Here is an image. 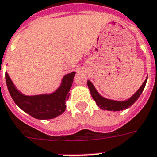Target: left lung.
<instances>
[{
    "mask_svg": "<svg viewBox=\"0 0 157 157\" xmlns=\"http://www.w3.org/2000/svg\"><path fill=\"white\" fill-rule=\"evenodd\" d=\"M147 79H146V81L144 82V83L142 84V86H140V89L136 92V93L133 95V96L130 98L129 100H127L126 101H111V100L105 99L104 97H102L101 96H100L99 93L96 91V88L94 87V86L92 85V83L88 81L87 85L88 87L90 89V94H91V96L94 99V101H96V103L97 104V105L99 106L101 109L102 110H107V111H122V110H125V109H127L132 105H133L135 102L136 101V100L139 98V96H140V94L142 93L144 88L146 86V84H147Z\"/></svg>",
    "mask_w": 157,
    "mask_h": 157,
    "instance_id": "obj_1",
    "label": "left lung"
}]
</instances>
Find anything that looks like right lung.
<instances>
[{
	"label": "right lung",
	"mask_w": 157,
	"mask_h": 157,
	"mask_svg": "<svg viewBox=\"0 0 157 157\" xmlns=\"http://www.w3.org/2000/svg\"><path fill=\"white\" fill-rule=\"evenodd\" d=\"M75 74V72H71L65 75L61 86L51 95L33 96L23 95L15 87L7 73H6V82L10 96L21 110L34 118L46 120L55 118L65 111L66 102L69 98V91Z\"/></svg>",
	"instance_id": "add662e5"
}]
</instances>
